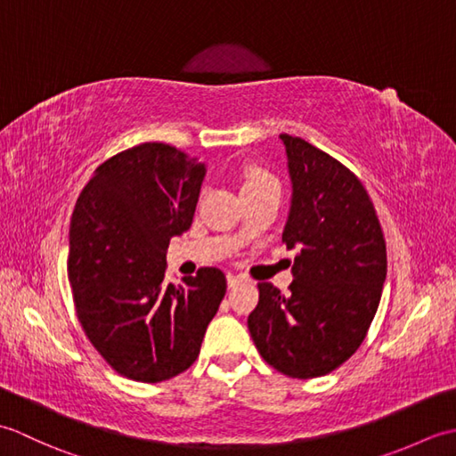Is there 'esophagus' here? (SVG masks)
I'll use <instances>...</instances> for the list:
<instances>
[{"mask_svg": "<svg viewBox=\"0 0 456 456\" xmlns=\"http://www.w3.org/2000/svg\"><path fill=\"white\" fill-rule=\"evenodd\" d=\"M239 282H243V278L235 276V274H227V286L229 288H235Z\"/></svg>", "mask_w": 456, "mask_h": 456, "instance_id": "esophagus-1", "label": "esophagus"}]
</instances>
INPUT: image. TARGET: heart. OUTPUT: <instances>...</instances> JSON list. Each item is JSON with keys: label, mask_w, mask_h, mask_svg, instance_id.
I'll list each match as a JSON object with an SVG mask.
<instances>
[{"label": "heart", "mask_w": 456, "mask_h": 456, "mask_svg": "<svg viewBox=\"0 0 456 456\" xmlns=\"http://www.w3.org/2000/svg\"><path fill=\"white\" fill-rule=\"evenodd\" d=\"M266 186H278V182L273 176H270L268 172L260 170V168H248L247 170L243 191L245 190H255V188H266Z\"/></svg>", "instance_id": "1"}]
</instances>
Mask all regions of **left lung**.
Masks as SVG:
<instances>
[{"label":"left lung","instance_id":"obj_1","mask_svg":"<svg viewBox=\"0 0 456 456\" xmlns=\"http://www.w3.org/2000/svg\"><path fill=\"white\" fill-rule=\"evenodd\" d=\"M292 180L282 243L297 248L289 294L258 284L248 331L260 356L292 378L325 376L361 346L380 304L386 240L354 174L307 141L280 134Z\"/></svg>","mask_w":456,"mask_h":456}]
</instances>
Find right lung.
Masks as SVG:
<instances>
[{"mask_svg":"<svg viewBox=\"0 0 456 456\" xmlns=\"http://www.w3.org/2000/svg\"><path fill=\"white\" fill-rule=\"evenodd\" d=\"M206 164L142 142L100 164L70 221L68 280L86 335L115 372L162 382L196 361L227 289L219 268L164 282L170 239L188 231Z\"/></svg>","mask_w":456,"mask_h":456,"instance_id":"obj_1","label":"right lung"}]
</instances>
